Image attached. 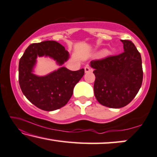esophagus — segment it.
I'll use <instances>...</instances> for the list:
<instances>
[{
    "mask_svg": "<svg viewBox=\"0 0 157 157\" xmlns=\"http://www.w3.org/2000/svg\"><path fill=\"white\" fill-rule=\"evenodd\" d=\"M85 71L86 73H88V72H92V70L91 69V68L90 67V66L86 65L85 67Z\"/></svg>",
    "mask_w": 157,
    "mask_h": 157,
    "instance_id": "esophagus-1",
    "label": "esophagus"
}]
</instances>
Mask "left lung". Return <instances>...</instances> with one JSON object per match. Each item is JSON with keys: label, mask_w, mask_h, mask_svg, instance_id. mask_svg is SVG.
Masks as SVG:
<instances>
[{"label": "left lung", "mask_w": 157, "mask_h": 157, "mask_svg": "<svg viewBox=\"0 0 157 157\" xmlns=\"http://www.w3.org/2000/svg\"><path fill=\"white\" fill-rule=\"evenodd\" d=\"M121 41L122 53L90 62L95 75V98L101 105L110 108H121L131 102L143 80L140 53L132 41Z\"/></svg>", "instance_id": "left-lung-1"}]
</instances>
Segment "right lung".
<instances>
[{
  "label": "right lung",
  "mask_w": 157,
  "mask_h": 157,
  "mask_svg": "<svg viewBox=\"0 0 157 157\" xmlns=\"http://www.w3.org/2000/svg\"><path fill=\"white\" fill-rule=\"evenodd\" d=\"M37 56L52 57L62 65L69 58V52L56 41H43L28 46L19 61V85L26 98L45 111L59 109L70 100L75 86L83 77L85 70L71 71L62 67L40 77L33 73Z\"/></svg>",
  "instance_id": "add662e5"
}]
</instances>
